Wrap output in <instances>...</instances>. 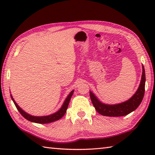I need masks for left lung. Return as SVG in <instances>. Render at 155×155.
<instances>
[{"label": "left lung", "mask_w": 155, "mask_h": 155, "mask_svg": "<svg viewBox=\"0 0 155 155\" xmlns=\"http://www.w3.org/2000/svg\"><path fill=\"white\" fill-rule=\"evenodd\" d=\"M145 71L143 65V73L141 81L136 93L129 99L116 104H107L102 103L98 99L93 92L90 91V97L92 103L95 109L98 113L107 117H121L125 116L133 111L136 110L139 106L144 94V87H145Z\"/></svg>", "instance_id": "obj_1"}]
</instances>
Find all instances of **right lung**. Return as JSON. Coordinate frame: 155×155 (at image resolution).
Listing matches in <instances>:
<instances>
[{"instance_id": "obj_1", "label": "right lung", "mask_w": 155, "mask_h": 155, "mask_svg": "<svg viewBox=\"0 0 155 155\" xmlns=\"http://www.w3.org/2000/svg\"><path fill=\"white\" fill-rule=\"evenodd\" d=\"M74 91V90L72 91L71 93H69L67 98H66L65 101H64L63 104H62V107L58 111H57L56 113H54L53 114H51L50 115H47V116H41V117L32 116V115H31L28 113H26V112L24 110H22V108L17 104V103H16L15 101L14 100V98H12V94H11V97L13 103H14L16 108H17V110L19 111V113L22 115V117L25 118L26 119L29 120V121H31V122H32V123H35L47 124V123H52V122H54L56 120L61 119V118L64 116V114L66 113V112H67L69 102H70L71 98L72 96V94H73Z\"/></svg>"}]
</instances>
